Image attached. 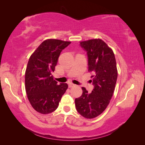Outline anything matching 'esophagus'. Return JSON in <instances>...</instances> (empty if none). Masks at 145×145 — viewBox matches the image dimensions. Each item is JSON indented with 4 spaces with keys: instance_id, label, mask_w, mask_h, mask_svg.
Instances as JSON below:
<instances>
[{
    "instance_id": "1",
    "label": "esophagus",
    "mask_w": 145,
    "mask_h": 145,
    "mask_svg": "<svg viewBox=\"0 0 145 145\" xmlns=\"http://www.w3.org/2000/svg\"><path fill=\"white\" fill-rule=\"evenodd\" d=\"M74 86H75V85L73 84H72V83H70V84H69V88H72V87H74Z\"/></svg>"
}]
</instances>
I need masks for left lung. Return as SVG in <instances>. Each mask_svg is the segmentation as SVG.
Returning <instances> with one entry per match:
<instances>
[{
	"label": "left lung",
	"mask_w": 145,
	"mask_h": 145,
	"mask_svg": "<svg viewBox=\"0 0 145 145\" xmlns=\"http://www.w3.org/2000/svg\"><path fill=\"white\" fill-rule=\"evenodd\" d=\"M80 44L87 52L88 70L92 73L94 88L88 93L82 87V95L75 100V106L82 116L91 119L102 113L109 105L115 90L118 70L113 50L102 40L91 39Z\"/></svg>",
	"instance_id": "left-lung-1"
}]
</instances>
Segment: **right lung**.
Instances as JSON below:
<instances>
[{
  "label": "right lung",
  "instance_id": "add662e5",
  "mask_svg": "<svg viewBox=\"0 0 145 145\" xmlns=\"http://www.w3.org/2000/svg\"><path fill=\"white\" fill-rule=\"evenodd\" d=\"M70 42L49 39L43 42L30 57L25 74V90L33 108L42 114L56 110L67 84L57 85L52 73L62 50Z\"/></svg>",
  "mask_w": 145,
  "mask_h": 145
}]
</instances>
